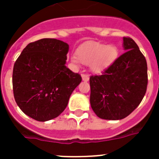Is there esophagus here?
Masks as SVG:
<instances>
[{
	"label": "esophagus",
	"instance_id": "esophagus-1",
	"mask_svg": "<svg viewBox=\"0 0 159 159\" xmlns=\"http://www.w3.org/2000/svg\"><path fill=\"white\" fill-rule=\"evenodd\" d=\"M82 79L84 82H88L89 80V75L87 74H82Z\"/></svg>",
	"mask_w": 159,
	"mask_h": 159
}]
</instances>
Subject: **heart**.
<instances>
[{"label":"heart","mask_w":159,"mask_h":159,"mask_svg":"<svg viewBox=\"0 0 159 159\" xmlns=\"http://www.w3.org/2000/svg\"><path fill=\"white\" fill-rule=\"evenodd\" d=\"M76 57H71V61L78 64H89L91 69L99 72L111 66L119 57V50L116 45L101 42L91 41L85 43L76 50Z\"/></svg>","instance_id":"1"}]
</instances>
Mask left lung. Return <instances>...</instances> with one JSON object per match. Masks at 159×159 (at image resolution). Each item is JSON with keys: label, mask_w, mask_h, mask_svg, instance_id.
<instances>
[{"label": "left lung", "mask_w": 159, "mask_h": 159, "mask_svg": "<svg viewBox=\"0 0 159 159\" xmlns=\"http://www.w3.org/2000/svg\"><path fill=\"white\" fill-rule=\"evenodd\" d=\"M123 48L126 52L102 75L90 77V102L100 119H124L139 105L147 92L145 57L130 37H123Z\"/></svg>", "instance_id": "1"}]
</instances>
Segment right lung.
Segmentation results:
<instances>
[{
	"label": "right lung",
	"instance_id": "obj_1",
	"mask_svg": "<svg viewBox=\"0 0 159 159\" xmlns=\"http://www.w3.org/2000/svg\"><path fill=\"white\" fill-rule=\"evenodd\" d=\"M69 46L44 38L29 43L14 64L12 89L16 104L32 119L48 121L64 111L82 78L65 66Z\"/></svg>",
	"mask_w": 159,
	"mask_h": 159
}]
</instances>
